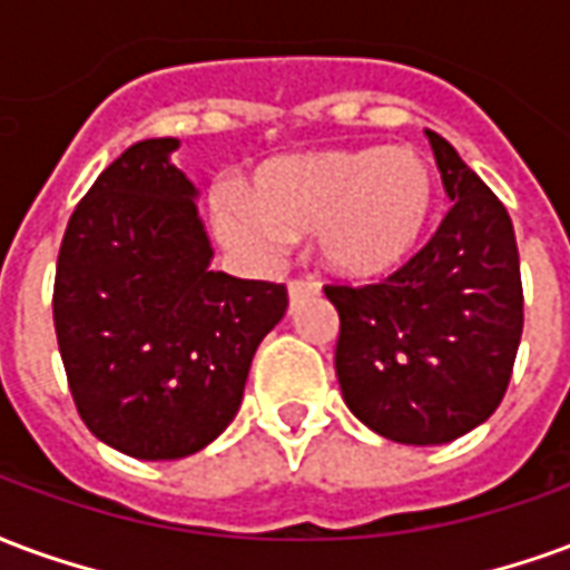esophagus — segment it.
<instances>
[{"mask_svg": "<svg viewBox=\"0 0 570 570\" xmlns=\"http://www.w3.org/2000/svg\"><path fill=\"white\" fill-rule=\"evenodd\" d=\"M315 291H318V285H315L313 279H288L291 306H294V303H301L303 297H309V294H315Z\"/></svg>", "mask_w": 570, "mask_h": 570, "instance_id": "34e87169", "label": "esophagus"}]
</instances>
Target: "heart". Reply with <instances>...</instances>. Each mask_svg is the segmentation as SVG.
I'll return each mask as SVG.
<instances>
[{
    "instance_id": "obj_1",
    "label": "heart",
    "mask_w": 570,
    "mask_h": 570,
    "mask_svg": "<svg viewBox=\"0 0 570 570\" xmlns=\"http://www.w3.org/2000/svg\"><path fill=\"white\" fill-rule=\"evenodd\" d=\"M438 181L422 154L373 145L294 154L261 166L248 199L222 194L212 224L227 245L273 252L285 236L318 234L327 267L348 279H380L425 236Z\"/></svg>"
}]
</instances>
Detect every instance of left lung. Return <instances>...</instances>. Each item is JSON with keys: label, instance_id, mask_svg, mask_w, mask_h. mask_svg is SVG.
Returning <instances> with one entry per match:
<instances>
[{"label": "left lung", "instance_id": "obj_1", "mask_svg": "<svg viewBox=\"0 0 570 570\" xmlns=\"http://www.w3.org/2000/svg\"><path fill=\"white\" fill-rule=\"evenodd\" d=\"M452 209L404 267L331 282L334 367L348 410L382 438L438 446L492 416L522 336V276L504 203L428 130Z\"/></svg>", "mask_w": 570, "mask_h": 570}]
</instances>
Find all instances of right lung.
<instances>
[{"instance_id": "obj_1", "label": "right lung", "mask_w": 570, "mask_h": 570, "mask_svg": "<svg viewBox=\"0 0 570 570\" xmlns=\"http://www.w3.org/2000/svg\"><path fill=\"white\" fill-rule=\"evenodd\" d=\"M178 139L130 145L66 224L53 327L78 416L124 455H194L243 404L261 340L288 309L276 282L209 269Z\"/></svg>"}]
</instances>
